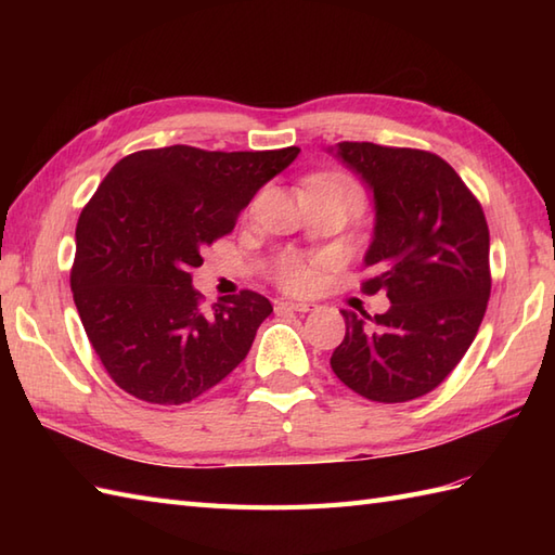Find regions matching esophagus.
I'll return each mask as SVG.
<instances>
[{"label": "esophagus", "instance_id": "1", "mask_svg": "<svg viewBox=\"0 0 555 555\" xmlns=\"http://www.w3.org/2000/svg\"><path fill=\"white\" fill-rule=\"evenodd\" d=\"M281 308H288V310H296V312H310L312 305L310 302H302V300H286V302H279Z\"/></svg>", "mask_w": 555, "mask_h": 555}]
</instances>
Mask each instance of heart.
<instances>
[{"label":"heart","instance_id":"1","mask_svg":"<svg viewBox=\"0 0 555 555\" xmlns=\"http://www.w3.org/2000/svg\"><path fill=\"white\" fill-rule=\"evenodd\" d=\"M308 183H334V185H356L346 173H317ZM274 279L286 291H310L317 279V264L302 255L288 253L281 255L274 264Z\"/></svg>","mask_w":555,"mask_h":555}]
</instances>
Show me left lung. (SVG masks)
<instances>
[{
  "mask_svg": "<svg viewBox=\"0 0 555 555\" xmlns=\"http://www.w3.org/2000/svg\"><path fill=\"white\" fill-rule=\"evenodd\" d=\"M338 157L374 191L376 227L364 257L367 296L391 308L344 312L346 338L332 370L376 403H405L434 391L485 320L491 296L489 227L479 199L439 155L415 147L338 143Z\"/></svg>",
  "mask_w": 555,
  "mask_h": 555,
  "instance_id": "obj_1",
  "label": "left lung"
}]
</instances>
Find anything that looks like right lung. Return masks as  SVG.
I'll return each instance as SVG.
<instances>
[{
    "label": "right lung",
    "mask_w": 555,
    "mask_h": 555,
    "mask_svg": "<svg viewBox=\"0 0 555 555\" xmlns=\"http://www.w3.org/2000/svg\"><path fill=\"white\" fill-rule=\"evenodd\" d=\"M298 152L171 145L133 152L104 176L78 217L70 291L90 346L126 393L191 403L245 360L274 308L245 288L205 310L193 269Z\"/></svg>",
    "instance_id": "add662e5"
}]
</instances>
